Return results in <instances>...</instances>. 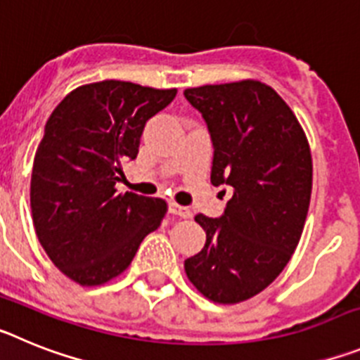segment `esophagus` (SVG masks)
Masks as SVG:
<instances>
[{"mask_svg":"<svg viewBox=\"0 0 360 360\" xmlns=\"http://www.w3.org/2000/svg\"><path fill=\"white\" fill-rule=\"evenodd\" d=\"M169 212L171 214L180 216V218H191V209L184 207V205H178V203H174V202L169 203Z\"/></svg>","mask_w":360,"mask_h":360,"instance_id":"1","label":"esophagus"}]
</instances>
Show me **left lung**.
I'll return each instance as SVG.
<instances>
[{
  "mask_svg": "<svg viewBox=\"0 0 360 360\" xmlns=\"http://www.w3.org/2000/svg\"><path fill=\"white\" fill-rule=\"evenodd\" d=\"M184 95L211 135V184L232 189L219 218L195 216L207 240L184 266L207 299L240 303L265 290L297 247L311 195L310 146L287 103L263 82L207 84Z\"/></svg>",
  "mask_w": 360,
  "mask_h": 360,
  "instance_id": "obj_1",
  "label": "left lung"
}]
</instances>
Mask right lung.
I'll use <instances>...</instances> for the list:
<instances>
[{"mask_svg":"<svg viewBox=\"0 0 360 360\" xmlns=\"http://www.w3.org/2000/svg\"><path fill=\"white\" fill-rule=\"evenodd\" d=\"M174 95L94 82L66 95L44 126L32 167V219L53 265L82 287L122 274L167 211L164 200L120 195L115 184L124 162L139 155L146 122Z\"/></svg>","mask_w":360,"mask_h":360,"instance_id":"right-lung-1","label":"right lung"}]
</instances>
